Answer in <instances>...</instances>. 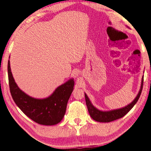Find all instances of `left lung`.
<instances>
[{
  "instance_id": "left-lung-1",
  "label": "left lung",
  "mask_w": 151,
  "mask_h": 151,
  "mask_svg": "<svg viewBox=\"0 0 151 151\" xmlns=\"http://www.w3.org/2000/svg\"><path fill=\"white\" fill-rule=\"evenodd\" d=\"M142 85H143V76H142L141 79L140 90H139L138 94L136 96L135 99H134L130 104H129L128 105L125 106V107H123V108L118 109H111V110L108 111L100 110V109L96 108L91 102V101L89 99V98L88 97L86 93H84L86 104L90 117H91L93 119L95 120V121L103 123L111 122L114 121V120L122 118V117L125 116V115L133 108V107L135 105V104L137 102L139 98L140 97L141 94Z\"/></svg>"
}]
</instances>
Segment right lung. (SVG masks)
I'll use <instances>...</instances> for the list:
<instances>
[{"label": "right lung", "mask_w": 151, "mask_h": 151, "mask_svg": "<svg viewBox=\"0 0 151 151\" xmlns=\"http://www.w3.org/2000/svg\"><path fill=\"white\" fill-rule=\"evenodd\" d=\"M8 75L11 95L16 105L33 121L43 125H54L61 122L66 112L68 99L74 90L71 78L56 88L48 97L36 98L22 91L16 83L8 62Z\"/></svg>", "instance_id": "add662e5"}]
</instances>
